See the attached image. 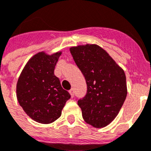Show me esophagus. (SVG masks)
I'll return each instance as SVG.
<instances>
[{
	"instance_id": "1",
	"label": "esophagus",
	"mask_w": 151,
	"mask_h": 151,
	"mask_svg": "<svg viewBox=\"0 0 151 151\" xmlns=\"http://www.w3.org/2000/svg\"><path fill=\"white\" fill-rule=\"evenodd\" d=\"M69 93H70L71 96H72V97H73V96H74V91H73V88H71L70 90L69 91Z\"/></svg>"
}]
</instances>
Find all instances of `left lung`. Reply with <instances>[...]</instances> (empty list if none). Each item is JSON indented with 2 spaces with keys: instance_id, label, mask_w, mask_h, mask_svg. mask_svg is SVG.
Segmentation results:
<instances>
[{
  "instance_id": "8db88e82",
  "label": "left lung",
  "mask_w": 151,
  "mask_h": 151,
  "mask_svg": "<svg viewBox=\"0 0 151 151\" xmlns=\"http://www.w3.org/2000/svg\"><path fill=\"white\" fill-rule=\"evenodd\" d=\"M87 84V93L78 101L87 124L100 128L109 125L120 111L127 94L124 70L96 44L70 48Z\"/></svg>"
}]
</instances>
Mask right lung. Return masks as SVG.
I'll return each instance as SVG.
<instances>
[{"instance_id":"add662e5","label":"right lung","mask_w":151,"mask_h":151,"mask_svg":"<svg viewBox=\"0 0 151 151\" xmlns=\"http://www.w3.org/2000/svg\"><path fill=\"white\" fill-rule=\"evenodd\" d=\"M62 51L35 54L23 69L17 84V97L25 113L40 124H51L62 115L70 98L54 71Z\"/></svg>"}]
</instances>
